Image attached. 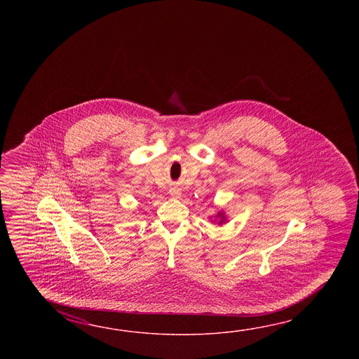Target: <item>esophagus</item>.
I'll list each match as a JSON object with an SVG mask.
<instances>
[{
    "label": "esophagus",
    "instance_id": "1",
    "mask_svg": "<svg viewBox=\"0 0 359 359\" xmlns=\"http://www.w3.org/2000/svg\"><path fill=\"white\" fill-rule=\"evenodd\" d=\"M169 194H170V196H172V198H178L181 196V191L178 190V189H170Z\"/></svg>",
    "mask_w": 359,
    "mask_h": 359
}]
</instances>
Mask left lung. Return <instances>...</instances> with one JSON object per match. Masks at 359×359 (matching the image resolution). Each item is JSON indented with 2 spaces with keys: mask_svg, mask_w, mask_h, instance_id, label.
I'll list each match as a JSON object with an SVG mask.
<instances>
[{
  "mask_svg": "<svg viewBox=\"0 0 359 359\" xmlns=\"http://www.w3.org/2000/svg\"><path fill=\"white\" fill-rule=\"evenodd\" d=\"M215 217L218 218V224H223V223L226 222V215H224L223 212H219V213L217 214Z\"/></svg>",
  "mask_w": 359,
  "mask_h": 359,
  "instance_id": "obj_1",
  "label": "left lung"
}]
</instances>
